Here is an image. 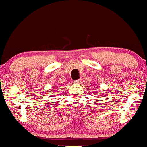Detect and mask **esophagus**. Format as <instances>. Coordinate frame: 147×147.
I'll list each match as a JSON object with an SVG mask.
<instances>
[{
    "instance_id": "1",
    "label": "esophagus",
    "mask_w": 147,
    "mask_h": 147,
    "mask_svg": "<svg viewBox=\"0 0 147 147\" xmlns=\"http://www.w3.org/2000/svg\"><path fill=\"white\" fill-rule=\"evenodd\" d=\"M74 83H75V84H77L82 83V79H77V80H75V82H74Z\"/></svg>"
}]
</instances>
